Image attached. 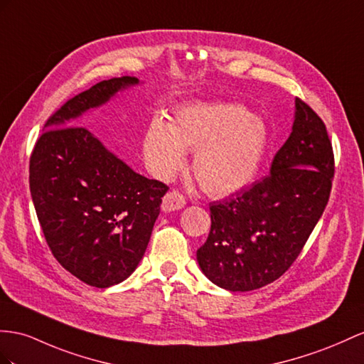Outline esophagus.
<instances>
[{
    "label": "esophagus",
    "instance_id": "34e87169",
    "mask_svg": "<svg viewBox=\"0 0 364 364\" xmlns=\"http://www.w3.org/2000/svg\"><path fill=\"white\" fill-rule=\"evenodd\" d=\"M186 204V200L181 193L178 192H167L164 195L163 198V203H161V209L163 212H173V210H180L181 208H184Z\"/></svg>",
    "mask_w": 364,
    "mask_h": 364
}]
</instances>
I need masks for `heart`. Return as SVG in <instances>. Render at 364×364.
<instances>
[{"mask_svg": "<svg viewBox=\"0 0 364 364\" xmlns=\"http://www.w3.org/2000/svg\"><path fill=\"white\" fill-rule=\"evenodd\" d=\"M266 144L264 123L245 106L212 102L180 109L173 126L154 118L144 154L158 178L171 181L184 167L186 152H195L192 171L203 191L228 197L254 180Z\"/></svg>", "mask_w": 364, "mask_h": 364, "instance_id": "heart-1", "label": "heart"}]
</instances>
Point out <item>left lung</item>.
I'll use <instances>...</instances> for the list:
<instances>
[{"label":"left lung","instance_id":"1","mask_svg":"<svg viewBox=\"0 0 364 364\" xmlns=\"http://www.w3.org/2000/svg\"><path fill=\"white\" fill-rule=\"evenodd\" d=\"M333 152L321 118L295 98L292 132L271 173L229 200L210 204V232L197 262L213 284L230 292L259 289L300 255L328 204Z\"/></svg>","mask_w":364,"mask_h":364}]
</instances>
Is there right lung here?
I'll use <instances>...</instances> for the list:
<instances>
[{
  "mask_svg": "<svg viewBox=\"0 0 364 364\" xmlns=\"http://www.w3.org/2000/svg\"><path fill=\"white\" fill-rule=\"evenodd\" d=\"M135 77L110 78L55 112L31 155L36 217L58 263L82 283L110 287L132 274L146 252L167 186L149 180L105 147L78 118Z\"/></svg>",
  "mask_w": 364,
  "mask_h": 364,
  "instance_id": "obj_1",
  "label": "right lung"
}]
</instances>
